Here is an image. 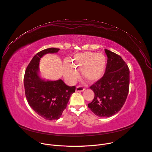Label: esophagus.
<instances>
[{
	"label": "esophagus",
	"mask_w": 152,
	"mask_h": 152,
	"mask_svg": "<svg viewBox=\"0 0 152 152\" xmlns=\"http://www.w3.org/2000/svg\"><path fill=\"white\" fill-rule=\"evenodd\" d=\"M84 90H85V88L81 85L77 86L76 88V91L77 92H82V91H83Z\"/></svg>",
	"instance_id": "1"
}]
</instances>
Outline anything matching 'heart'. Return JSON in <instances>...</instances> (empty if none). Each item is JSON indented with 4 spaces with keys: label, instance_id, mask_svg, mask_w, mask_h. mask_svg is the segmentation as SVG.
Here are the masks:
<instances>
[{
    "label": "heart",
    "instance_id": "heart-1",
    "mask_svg": "<svg viewBox=\"0 0 152 152\" xmlns=\"http://www.w3.org/2000/svg\"><path fill=\"white\" fill-rule=\"evenodd\" d=\"M70 62L65 61L63 65V75L68 83L75 82L79 77L78 71L86 80L94 82L102 76L106 58L102 54L86 51L75 54Z\"/></svg>",
    "mask_w": 152,
    "mask_h": 152
}]
</instances>
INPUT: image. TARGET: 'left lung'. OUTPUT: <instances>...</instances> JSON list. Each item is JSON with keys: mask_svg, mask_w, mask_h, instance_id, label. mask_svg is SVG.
Here are the masks:
<instances>
[{"mask_svg": "<svg viewBox=\"0 0 152 152\" xmlns=\"http://www.w3.org/2000/svg\"><path fill=\"white\" fill-rule=\"evenodd\" d=\"M108 57L104 76L90 88L94 98L88 107L96 116L110 117L125 104L129 91L130 71L127 64L118 54L105 49Z\"/></svg>", "mask_w": 152, "mask_h": 152, "instance_id": "obj_1", "label": "left lung"}]
</instances>
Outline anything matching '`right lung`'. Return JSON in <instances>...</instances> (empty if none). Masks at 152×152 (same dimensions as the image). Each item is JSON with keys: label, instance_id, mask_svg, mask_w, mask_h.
I'll list each match as a JSON object with an SVG mask.
<instances>
[{"label": "right lung", "instance_id": "obj_1", "mask_svg": "<svg viewBox=\"0 0 152 152\" xmlns=\"http://www.w3.org/2000/svg\"><path fill=\"white\" fill-rule=\"evenodd\" d=\"M59 48H50L37 53L27 66L23 83L29 105L40 116L47 120L58 119L66 108L76 87L66 85L61 80L41 79L38 75L39 60L44 54L57 53Z\"/></svg>", "mask_w": 152, "mask_h": 152}]
</instances>
